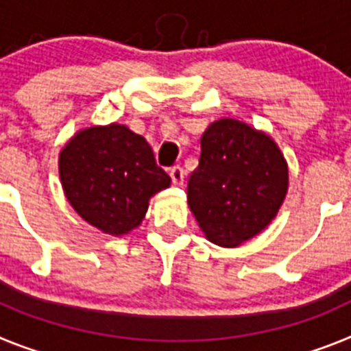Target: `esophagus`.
<instances>
[{
  "mask_svg": "<svg viewBox=\"0 0 351 351\" xmlns=\"http://www.w3.org/2000/svg\"><path fill=\"white\" fill-rule=\"evenodd\" d=\"M169 176H171L173 184H175V185H182V184H184V178H185L184 167H180V166L171 167V171H169Z\"/></svg>",
  "mask_w": 351,
  "mask_h": 351,
  "instance_id": "obj_1",
  "label": "esophagus"
}]
</instances>
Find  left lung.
Listing matches in <instances>:
<instances>
[{
  "label": "left lung",
  "mask_w": 351,
  "mask_h": 351,
  "mask_svg": "<svg viewBox=\"0 0 351 351\" xmlns=\"http://www.w3.org/2000/svg\"><path fill=\"white\" fill-rule=\"evenodd\" d=\"M288 193V166L270 136L239 120L213 121L201 136L187 199L210 242L237 247L272 222Z\"/></svg>",
  "instance_id": "8db88e82"
}]
</instances>
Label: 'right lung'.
Segmentation results:
<instances>
[{"label":"right lung","instance_id":"1","mask_svg":"<svg viewBox=\"0 0 351 351\" xmlns=\"http://www.w3.org/2000/svg\"><path fill=\"white\" fill-rule=\"evenodd\" d=\"M60 178L75 212L112 237L138 228L150 197L171 184L146 139L120 123L79 130L60 152Z\"/></svg>","mask_w":351,"mask_h":351}]
</instances>
